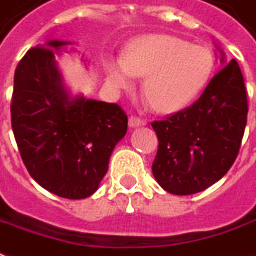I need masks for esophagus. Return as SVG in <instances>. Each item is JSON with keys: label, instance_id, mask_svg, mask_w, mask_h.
<instances>
[{"label": "esophagus", "instance_id": "1", "mask_svg": "<svg viewBox=\"0 0 256 256\" xmlns=\"http://www.w3.org/2000/svg\"><path fill=\"white\" fill-rule=\"evenodd\" d=\"M128 124L131 128H138V126H144V125H146V121L145 120H140L138 116H130V120H128Z\"/></svg>", "mask_w": 256, "mask_h": 256}]
</instances>
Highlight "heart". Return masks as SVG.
<instances>
[{
    "label": "heart",
    "instance_id": "1",
    "mask_svg": "<svg viewBox=\"0 0 256 256\" xmlns=\"http://www.w3.org/2000/svg\"><path fill=\"white\" fill-rule=\"evenodd\" d=\"M212 56L203 46L170 35H146L132 40L124 58L108 56L104 66L110 84L128 90L145 77L142 92L154 110L174 112L204 88L212 72Z\"/></svg>",
    "mask_w": 256,
    "mask_h": 256
}]
</instances>
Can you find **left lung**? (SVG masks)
Returning a JSON list of instances; mask_svg holds the SVG:
<instances>
[{
  "instance_id": "8db88e82",
  "label": "left lung",
  "mask_w": 256,
  "mask_h": 256,
  "mask_svg": "<svg viewBox=\"0 0 256 256\" xmlns=\"http://www.w3.org/2000/svg\"><path fill=\"white\" fill-rule=\"evenodd\" d=\"M207 84L200 98L164 121L152 122L159 146L152 173L159 186L178 196L210 188L230 170L244 136L248 114L241 68L232 59Z\"/></svg>"
}]
</instances>
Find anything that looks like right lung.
Here are the masks:
<instances>
[{
	"label": "right lung",
	"mask_w": 256,
	"mask_h": 256,
	"mask_svg": "<svg viewBox=\"0 0 256 256\" xmlns=\"http://www.w3.org/2000/svg\"><path fill=\"white\" fill-rule=\"evenodd\" d=\"M68 44L48 40L18 63L11 122L29 174L53 194L80 200L97 192L128 118L116 104L68 92L54 59Z\"/></svg>",
	"instance_id": "right-lung-1"
}]
</instances>
